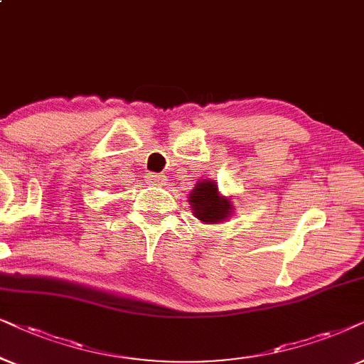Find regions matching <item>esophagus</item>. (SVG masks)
I'll list each match as a JSON object with an SVG mask.
<instances>
[{
  "mask_svg": "<svg viewBox=\"0 0 364 364\" xmlns=\"http://www.w3.org/2000/svg\"><path fill=\"white\" fill-rule=\"evenodd\" d=\"M146 181L149 183V185H156V186H163L164 185V179L163 174H158V173H148L146 174Z\"/></svg>",
  "mask_w": 364,
  "mask_h": 364,
  "instance_id": "1",
  "label": "esophagus"
}]
</instances>
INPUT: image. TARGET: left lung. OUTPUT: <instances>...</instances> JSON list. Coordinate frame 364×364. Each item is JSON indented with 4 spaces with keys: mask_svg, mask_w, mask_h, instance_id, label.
Wrapping results in <instances>:
<instances>
[{
    "mask_svg": "<svg viewBox=\"0 0 364 364\" xmlns=\"http://www.w3.org/2000/svg\"><path fill=\"white\" fill-rule=\"evenodd\" d=\"M188 201L193 215L205 225H218L235 213L231 196H223L218 190V183L211 178L200 179L188 196Z\"/></svg>",
    "mask_w": 364,
    "mask_h": 364,
    "instance_id": "8db88e82",
    "label": "left lung"
}]
</instances>
